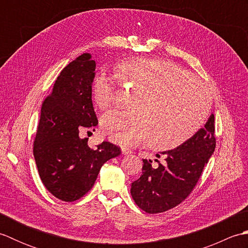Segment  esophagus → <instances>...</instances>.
I'll list each match as a JSON object with an SVG mask.
<instances>
[{
    "mask_svg": "<svg viewBox=\"0 0 248 248\" xmlns=\"http://www.w3.org/2000/svg\"><path fill=\"white\" fill-rule=\"evenodd\" d=\"M121 151H123L124 155H131V154H133L132 150L127 148V147H123V148H121Z\"/></svg>",
    "mask_w": 248,
    "mask_h": 248,
    "instance_id": "obj_1",
    "label": "esophagus"
}]
</instances>
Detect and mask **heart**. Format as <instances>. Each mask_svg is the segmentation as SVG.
<instances>
[{
	"mask_svg": "<svg viewBox=\"0 0 248 248\" xmlns=\"http://www.w3.org/2000/svg\"><path fill=\"white\" fill-rule=\"evenodd\" d=\"M114 72L124 85L136 89L129 110H115L101 119L103 132L115 143L134 145L148 140L155 150H171L196 135L211 110L209 88L175 62L151 57L121 60ZM97 107L115 102L116 78L97 72L92 80Z\"/></svg>",
	"mask_w": 248,
	"mask_h": 248,
	"instance_id": "b5f03b06",
	"label": "heart"
}]
</instances>
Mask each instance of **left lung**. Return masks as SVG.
Returning a JSON list of instances; mask_svg holds the SVG:
<instances>
[{
    "label": "left lung",
    "mask_w": 248,
    "mask_h": 248,
    "mask_svg": "<svg viewBox=\"0 0 248 248\" xmlns=\"http://www.w3.org/2000/svg\"><path fill=\"white\" fill-rule=\"evenodd\" d=\"M214 124L212 114L204 127L186 143L162 152V163L143 160L141 176L131 184L132 198L143 211L150 214L165 212L180 204L192 193L217 146ZM156 156L161 159L159 154Z\"/></svg>",
    "instance_id": "8db88e82"
}]
</instances>
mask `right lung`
<instances>
[{"mask_svg":"<svg viewBox=\"0 0 248 248\" xmlns=\"http://www.w3.org/2000/svg\"><path fill=\"white\" fill-rule=\"evenodd\" d=\"M94 69L88 53L72 61L41 107L33 145L37 170L46 189L62 202L83 197L104 163L121 154L120 147L109 141L92 148L83 138L98 124L91 91Z\"/></svg>","mask_w":248,"mask_h":248,"instance_id":"obj_1","label":"right lung"}]
</instances>
